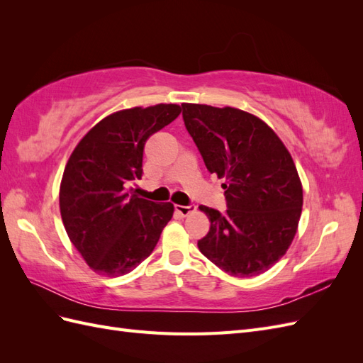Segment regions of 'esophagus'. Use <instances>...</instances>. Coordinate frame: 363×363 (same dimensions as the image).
Here are the masks:
<instances>
[{"label": "esophagus", "instance_id": "esophagus-1", "mask_svg": "<svg viewBox=\"0 0 363 363\" xmlns=\"http://www.w3.org/2000/svg\"><path fill=\"white\" fill-rule=\"evenodd\" d=\"M196 211V207L194 204L189 206H180V204H175V212H179L182 216H189L191 213H194Z\"/></svg>", "mask_w": 363, "mask_h": 363}]
</instances>
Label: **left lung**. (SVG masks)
Here are the masks:
<instances>
[{"instance_id": "left-lung-1", "label": "left lung", "mask_w": 363, "mask_h": 363, "mask_svg": "<svg viewBox=\"0 0 363 363\" xmlns=\"http://www.w3.org/2000/svg\"><path fill=\"white\" fill-rule=\"evenodd\" d=\"M183 119L206 168L224 179V213L200 206L211 221L203 255L235 277L268 271L291 247L303 186L291 152L267 123L235 107L183 103Z\"/></svg>"}]
</instances>
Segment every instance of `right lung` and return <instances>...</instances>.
I'll return each mask as SVG.
<instances>
[{
	"mask_svg": "<svg viewBox=\"0 0 363 363\" xmlns=\"http://www.w3.org/2000/svg\"><path fill=\"white\" fill-rule=\"evenodd\" d=\"M179 104L115 112L77 144L65 167L59 201L65 230L91 269L119 277L155 250L174 213L171 203H152L128 192L142 177L147 139L171 124Z\"/></svg>",
	"mask_w": 363,
	"mask_h": 363,
	"instance_id": "right-lung-1",
	"label": "right lung"
}]
</instances>
